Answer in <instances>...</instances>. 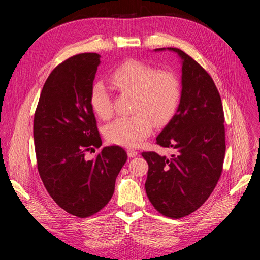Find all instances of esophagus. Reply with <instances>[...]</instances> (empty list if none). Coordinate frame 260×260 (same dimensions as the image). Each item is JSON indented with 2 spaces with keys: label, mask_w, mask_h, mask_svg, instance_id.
Returning <instances> with one entry per match:
<instances>
[{
  "label": "esophagus",
  "mask_w": 260,
  "mask_h": 260,
  "mask_svg": "<svg viewBox=\"0 0 260 260\" xmlns=\"http://www.w3.org/2000/svg\"><path fill=\"white\" fill-rule=\"evenodd\" d=\"M138 154H139V153H138L137 151H136V149H133V148L127 149V155H128V157H131V158L136 157Z\"/></svg>",
  "instance_id": "34e87169"
}]
</instances>
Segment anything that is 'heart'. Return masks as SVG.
Segmentation results:
<instances>
[{
	"mask_svg": "<svg viewBox=\"0 0 260 260\" xmlns=\"http://www.w3.org/2000/svg\"><path fill=\"white\" fill-rule=\"evenodd\" d=\"M109 81L121 92L134 94L132 117L119 118L105 127L106 139L123 146H138L151 135L154 123L161 125L172 118L181 99L180 82L174 74L158 72L138 60H126L109 76ZM89 103L102 120L113 116V104L105 85L94 83Z\"/></svg>",
	"mask_w": 260,
	"mask_h": 260,
	"instance_id": "1",
	"label": "heart"
}]
</instances>
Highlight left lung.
Returning <instances> with one entry per match:
<instances>
[{
  "label": "left lung",
  "mask_w": 260,
  "mask_h": 260,
  "mask_svg": "<svg viewBox=\"0 0 260 260\" xmlns=\"http://www.w3.org/2000/svg\"><path fill=\"white\" fill-rule=\"evenodd\" d=\"M170 50L181 59V99L178 108L156 138L172 147L171 157L143 152L148 163L146 195L167 217L178 218L199 209L214 190L225 153L221 98L211 76L182 50Z\"/></svg>",
  "instance_id": "obj_1"
}]
</instances>
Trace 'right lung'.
I'll list each match as a JSON object with an SVG mask.
<instances>
[{"mask_svg": "<svg viewBox=\"0 0 260 260\" xmlns=\"http://www.w3.org/2000/svg\"><path fill=\"white\" fill-rule=\"evenodd\" d=\"M98 53H80L58 65L47 78L34 120L38 171L45 188L60 208L85 218L111 200L116 178L127 159L120 146L87 152L102 145L89 103L100 65Z\"/></svg>", "mask_w": 260, "mask_h": 260, "instance_id": "add662e5", "label": "right lung"}]
</instances>
